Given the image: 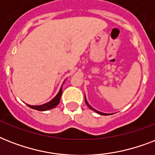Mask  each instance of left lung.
<instances>
[{
    "label": "left lung",
    "mask_w": 155,
    "mask_h": 155,
    "mask_svg": "<svg viewBox=\"0 0 155 155\" xmlns=\"http://www.w3.org/2000/svg\"><path fill=\"white\" fill-rule=\"evenodd\" d=\"M85 102H86V104H87V105L88 106V107H89L90 108H91V109H92V110L93 111H95V112H97V113H99V114H101V115H108V114H107V113H101V112H99V111H97V110H96V109H94V108H92V107H91V106L89 105V104L87 103V100H86V98H85Z\"/></svg>",
    "instance_id": "8db88e82"
}]
</instances>
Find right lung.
Masks as SVG:
<instances>
[{
	"instance_id": "add662e5",
	"label": "right lung",
	"mask_w": 155,
	"mask_h": 155,
	"mask_svg": "<svg viewBox=\"0 0 155 155\" xmlns=\"http://www.w3.org/2000/svg\"><path fill=\"white\" fill-rule=\"evenodd\" d=\"M62 92H63V90H62V87H61L60 90H59V92H58V93L57 94V96H56L53 100H51V101L50 102H48V103H46L44 104H42V105H30V104H27V105L29 106L30 108L36 109V110L38 111H46L49 110V109H51V108L56 107V106L59 104L61 96H62Z\"/></svg>"
}]
</instances>
